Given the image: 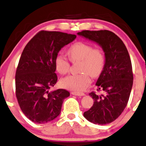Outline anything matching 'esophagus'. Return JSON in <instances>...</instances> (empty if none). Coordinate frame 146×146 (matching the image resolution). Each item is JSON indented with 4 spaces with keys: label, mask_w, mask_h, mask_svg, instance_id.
Listing matches in <instances>:
<instances>
[{
    "label": "esophagus",
    "mask_w": 146,
    "mask_h": 146,
    "mask_svg": "<svg viewBox=\"0 0 146 146\" xmlns=\"http://www.w3.org/2000/svg\"><path fill=\"white\" fill-rule=\"evenodd\" d=\"M73 95H76V96H84V93H81V92H76V91H72V92L71 93Z\"/></svg>",
    "instance_id": "34e87169"
}]
</instances>
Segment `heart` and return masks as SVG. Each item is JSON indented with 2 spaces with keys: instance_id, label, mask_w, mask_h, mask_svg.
Listing matches in <instances>:
<instances>
[{
  "instance_id": "obj_1",
  "label": "heart",
  "mask_w": 146,
  "mask_h": 146,
  "mask_svg": "<svg viewBox=\"0 0 146 146\" xmlns=\"http://www.w3.org/2000/svg\"><path fill=\"white\" fill-rule=\"evenodd\" d=\"M68 57L72 62L80 61L78 74H71L63 78L60 84L65 89L72 91H82L91 82L90 75L98 77L103 71L105 56L102 50L93 48L85 42H78L70 46L67 51ZM55 70L61 74L69 71L70 62L62 54H57L54 60Z\"/></svg>"
}]
</instances>
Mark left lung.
I'll use <instances>...</instances> for the list:
<instances>
[{
  "label": "left lung",
  "mask_w": 146,
  "mask_h": 146,
  "mask_svg": "<svg viewBox=\"0 0 146 146\" xmlns=\"http://www.w3.org/2000/svg\"><path fill=\"white\" fill-rule=\"evenodd\" d=\"M77 35L97 43L105 56L104 70L95 84L104 94L89 93L94 103L83 116L94 124L110 123L124 111L132 89L133 75L128 51L121 39L109 30H84Z\"/></svg>",
  "instance_id": "8db88e82"
}]
</instances>
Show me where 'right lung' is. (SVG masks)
Listing matches in <instances>:
<instances>
[{
	"label": "right lung",
	"mask_w": 146,
	"mask_h": 146,
	"mask_svg": "<svg viewBox=\"0 0 146 146\" xmlns=\"http://www.w3.org/2000/svg\"><path fill=\"white\" fill-rule=\"evenodd\" d=\"M76 35L40 31L25 46L15 74V90L19 107L35 123L51 122L60 114L64 100L70 96L64 89L50 91L57 81L54 60Z\"/></svg>",
	"instance_id": "add662e5"
}]
</instances>
